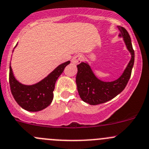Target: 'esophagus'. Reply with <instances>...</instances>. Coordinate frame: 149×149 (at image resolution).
<instances>
[{
    "instance_id": "1",
    "label": "esophagus",
    "mask_w": 149,
    "mask_h": 149,
    "mask_svg": "<svg viewBox=\"0 0 149 149\" xmlns=\"http://www.w3.org/2000/svg\"><path fill=\"white\" fill-rule=\"evenodd\" d=\"M82 61V56L81 55H76L72 58V63L75 65H78Z\"/></svg>"
}]
</instances>
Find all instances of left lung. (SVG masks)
I'll list each match as a JSON object with an SVG mask.
<instances>
[{"label":"left lung","mask_w":149,"mask_h":149,"mask_svg":"<svg viewBox=\"0 0 149 149\" xmlns=\"http://www.w3.org/2000/svg\"><path fill=\"white\" fill-rule=\"evenodd\" d=\"M118 27L120 31V36L123 37L127 49L131 53V59L119 79L111 82L102 81L94 76L87 63L82 62L77 65L76 81L78 91L81 99L91 105L100 104L112 100L124 90L131 76L135 59L134 49L127 30L120 26Z\"/></svg>","instance_id":"8db88e82"}]
</instances>
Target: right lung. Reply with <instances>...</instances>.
<instances>
[{"mask_svg": "<svg viewBox=\"0 0 149 149\" xmlns=\"http://www.w3.org/2000/svg\"><path fill=\"white\" fill-rule=\"evenodd\" d=\"M70 61L56 68L39 83L31 86L24 85L16 80L10 65L9 84L11 94L16 102L23 109L30 112H37L49 106L53 100L55 82Z\"/></svg>", "mask_w": 149, "mask_h": 149, "instance_id": "1", "label": "right lung"}]
</instances>
